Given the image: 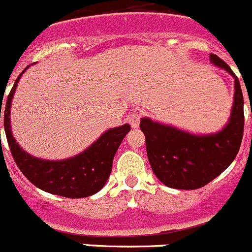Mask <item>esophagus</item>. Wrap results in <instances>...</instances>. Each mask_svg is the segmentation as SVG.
Segmentation results:
<instances>
[{"label": "esophagus", "mask_w": 252, "mask_h": 252, "mask_svg": "<svg viewBox=\"0 0 252 252\" xmlns=\"http://www.w3.org/2000/svg\"><path fill=\"white\" fill-rule=\"evenodd\" d=\"M128 122L132 126V128H137L139 125H140V113H132V115L128 117Z\"/></svg>", "instance_id": "34e87169"}]
</instances>
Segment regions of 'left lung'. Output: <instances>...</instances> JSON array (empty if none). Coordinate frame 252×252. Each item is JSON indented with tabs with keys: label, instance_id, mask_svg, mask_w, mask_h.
I'll list each match as a JSON object with an SVG mask.
<instances>
[{
	"label": "left lung",
	"instance_id": "8db88e82",
	"mask_svg": "<svg viewBox=\"0 0 252 252\" xmlns=\"http://www.w3.org/2000/svg\"><path fill=\"white\" fill-rule=\"evenodd\" d=\"M210 61L234 79L231 116L222 130L214 134L196 135L148 117L140 120L153 172L168 188L178 190L203 188L228 168L241 147L245 116L240 81L218 56L210 55Z\"/></svg>",
	"mask_w": 252,
	"mask_h": 252
}]
</instances>
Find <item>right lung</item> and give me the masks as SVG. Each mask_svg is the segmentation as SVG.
<instances>
[{
    "instance_id": "obj_1",
    "label": "right lung",
    "mask_w": 252,
    "mask_h": 252,
    "mask_svg": "<svg viewBox=\"0 0 252 252\" xmlns=\"http://www.w3.org/2000/svg\"><path fill=\"white\" fill-rule=\"evenodd\" d=\"M30 66V64H29ZM15 81L8 94L3 108V126L11 154L23 175L34 186L46 192L60 196L79 199L94 195L100 190L108 180L112 171V163L121 145L124 137L130 131V125L125 124L118 127L109 128L94 141L89 148L76 156L61 160H47L30 156L15 140L11 132V102L21 75ZM0 107V118H1Z\"/></svg>"
}]
</instances>
